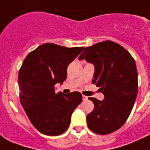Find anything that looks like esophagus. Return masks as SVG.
I'll return each instance as SVG.
<instances>
[{"label": "esophagus", "mask_w": 150, "mask_h": 150, "mask_svg": "<svg viewBox=\"0 0 150 150\" xmlns=\"http://www.w3.org/2000/svg\"><path fill=\"white\" fill-rule=\"evenodd\" d=\"M82 99H83V100H87V99H88V97L85 96V95H84V94H82Z\"/></svg>", "instance_id": "esophagus-1"}]
</instances>
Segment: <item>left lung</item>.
I'll list each match as a JSON object with an SVG mask.
<instances>
[{"label":"left lung","instance_id":"1","mask_svg":"<svg viewBox=\"0 0 150 150\" xmlns=\"http://www.w3.org/2000/svg\"><path fill=\"white\" fill-rule=\"evenodd\" d=\"M93 63L92 83L100 87L103 100L88 98L94 103L87 115L88 127L94 133L105 135L125 124L138 92V75L135 60L123 46L106 40L85 48L79 58Z\"/></svg>","mask_w":150,"mask_h":150}]
</instances>
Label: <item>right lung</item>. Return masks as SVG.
<instances>
[{"mask_svg": "<svg viewBox=\"0 0 150 150\" xmlns=\"http://www.w3.org/2000/svg\"><path fill=\"white\" fill-rule=\"evenodd\" d=\"M84 49L45 43L30 52L23 62L18 75L21 105L34 127L45 135L66 131L73 111L82 100L78 91L56 94L55 85L63 83L68 65Z\"/></svg>", "mask_w": 150, "mask_h": 150, "instance_id": "obj_1", "label": "right lung"}]
</instances>
